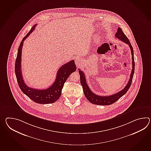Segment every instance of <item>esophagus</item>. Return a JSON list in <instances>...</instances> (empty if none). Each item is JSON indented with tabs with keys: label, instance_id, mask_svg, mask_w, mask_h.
<instances>
[{
	"label": "esophagus",
	"instance_id": "obj_1",
	"mask_svg": "<svg viewBox=\"0 0 151 151\" xmlns=\"http://www.w3.org/2000/svg\"><path fill=\"white\" fill-rule=\"evenodd\" d=\"M82 63V59L80 58H78V57H77V58L76 59V60H75V64H76V65H77V66H80L81 65V64Z\"/></svg>",
	"mask_w": 151,
	"mask_h": 151
}]
</instances>
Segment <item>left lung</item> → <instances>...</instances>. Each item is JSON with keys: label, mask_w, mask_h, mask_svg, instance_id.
<instances>
[{"label": "left lung", "mask_w": 151, "mask_h": 151, "mask_svg": "<svg viewBox=\"0 0 151 151\" xmlns=\"http://www.w3.org/2000/svg\"><path fill=\"white\" fill-rule=\"evenodd\" d=\"M115 37L125 43L128 44L129 47H130L131 53L132 55V70L131 75H130V78L128 81V82L127 84V85L125 86V87L122 91H120L117 93L111 95L110 96H99L96 94H94L91 91L90 88L87 85V82H86L85 74L80 69H78L79 70L78 72H79L80 76L81 84L83 87L84 95L87 99L88 100L93 104L102 105V106H103V105L107 106V105L113 104L116 101L118 100L120 97H122L123 95H124V94L127 92L129 88L131 87L134 73V69H135L133 49L132 46L131 45L129 40L128 39L127 36L124 35V32L121 30L120 27H118L117 32L115 34Z\"/></svg>", "instance_id": "8db88e82"}]
</instances>
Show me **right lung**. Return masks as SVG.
I'll use <instances>...</instances> for the list:
<instances>
[{
  "mask_svg": "<svg viewBox=\"0 0 151 151\" xmlns=\"http://www.w3.org/2000/svg\"><path fill=\"white\" fill-rule=\"evenodd\" d=\"M36 25L37 24L33 26L30 31L24 37L20 42L15 62V74L18 85L23 93L36 103L40 104H49L56 102L60 97L64 84L70 75L76 71V66L74 60H71L63 65L57 71L56 80L54 83L46 89H36L29 87L26 85L24 82L21 70L22 49L24 41L33 32Z\"/></svg>",
  "mask_w": 151,
  "mask_h": 151,
  "instance_id": "right-lung-1",
  "label": "right lung"
}]
</instances>
